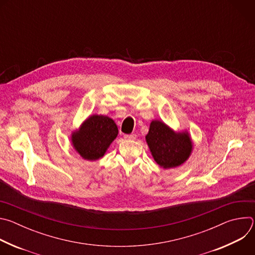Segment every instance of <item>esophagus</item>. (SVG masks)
Masks as SVG:
<instances>
[{
  "mask_svg": "<svg viewBox=\"0 0 255 255\" xmlns=\"http://www.w3.org/2000/svg\"><path fill=\"white\" fill-rule=\"evenodd\" d=\"M124 139L126 140H135L136 139V134H126L124 135Z\"/></svg>",
  "mask_w": 255,
  "mask_h": 255,
  "instance_id": "obj_1",
  "label": "esophagus"
}]
</instances>
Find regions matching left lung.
Segmentation results:
<instances>
[{
	"mask_svg": "<svg viewBox=\"0 0 255 255\" xmlns=\"http://www.w3.org/2000/svg\"><path fill=\"white\" fill-rule=\"evenodd\" d=\"M145 140L153 159L164 169L184 164L194 149L188 130L175 131L161 120L151 121Z\"/></svg>",
	"mask_w": 255,
	"mask_h": 255,
	"instance_id": "8db88e82",
	"label": "left lung"
}]
</instances>
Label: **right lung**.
I'll list each match as a JSON object with an SVG mask.
<instances>
[{
  "instance_id": "1",
  "label": "right lung",
  "mask_w": 255,
  "mask_h": 255,
  "mask_svg": "<svg viewBox=\"0 0 255 255\" xmlns=\"http://www.w3.org/2000/svg\"><path fill=\"white\" fill-rule=\"evenodd\" d=\"M118 133V127L112 118L94 114L71 132L70 140L72 147L83 159L95 161L105 155Z\"/></svg>"
}]
</instances>
